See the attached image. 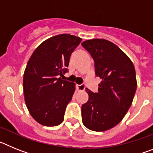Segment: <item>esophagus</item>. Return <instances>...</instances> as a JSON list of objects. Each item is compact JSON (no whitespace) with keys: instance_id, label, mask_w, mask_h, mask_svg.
Instances as JSON below:
<instances>
[{"instance_id":"34e87169","label":"esophagus","mask_w":153,"mask_h":153,"mask_svg":"<svg viewBox=\"0 0 153 153\" xmlns=\"http://www.w3.org/2000/svg\"><path fill=\"white\" fill-rule=\"evenodd\" d=\"M86 89V85L85 84H80V85H77V90H79V91H83Z\"/></svg>"}]
</instances>
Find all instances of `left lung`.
Here are the masks:
<instances>
[{"mask_svg":"<svg viewBox=\"0 0 153 153\" xmlns=\"http://www.w3.org/2000/svg\"><path fill=\"white\" fill-rule=\"evenodd\" d=\"M81 45L93 58L96 75L102 79L98 93L86 89L89 100L81 108L82 121L90 130H108L122 121L133 100L137 87L134 65L109 40L93 39Z\"/></svg>","mask_w":153,"mask_h":153,"instance_id":"obj_1","label":"left lung"}]
</instances>
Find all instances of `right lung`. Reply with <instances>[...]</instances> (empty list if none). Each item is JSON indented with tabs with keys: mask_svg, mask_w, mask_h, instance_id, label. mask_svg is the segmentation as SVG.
<instances>
[{
	"mask_svg": "<svg viewBox=\"0 0 153 153\" xmlns=\"http://www.w3.org/2000/svg\"><path fill=\"white\" fill-rule=\"evenodd\" d=\"M82 39L68 33L56 35L36 47L27 64L23 79L24 100L38 123L56 126L63 121L75 83L59 76L67 72L70 55Z\"/></svg>",
	"mask_w": 153,
	"mask_h": 153,
	"instance_id": "add662e5",
	"label": "right lung"
}]
</instances>
